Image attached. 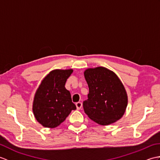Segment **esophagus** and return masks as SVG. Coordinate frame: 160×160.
Segmentation results:
<instances>
[{"instance_id":"obj_1","label":"esophagus","mask_w":160,"mask_h":160,"mask_svg":"<svg viewBox=\"0 0 160 160\" xmlns=\"http://www.w3.org/2000/svg\"><path fill=\"white\" fill-rule=\"evenodd\" d=\"M76 105L77 109H78V110H80V108H82V103L80 102H77V103L76 104Z\"/></svg>"}]
</instances>
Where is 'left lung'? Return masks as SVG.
Returning a JSON list of instances; mask_svg holds the SVG:
<instances>
[{"label":"left lung","mask_w":160,"mask_h":160,"mask_svg":"<svg viewBox=\"0 0 160 160\" xmlns=\"http://www.w3.org/2000/svg\"><path fill=\"white\" fill-rule=\"evenodd\" d=\"M84 75L89 89L88 99L83 102L84 113L100 125L120 120L127 108L128 97L117 75L102 67L87 69Z\"/></svg>","instance_id":"8db88e82"}]
</instances>
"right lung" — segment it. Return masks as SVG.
Masks as SVG:
<instances>
[{"label": "right lung", "mask_w": 160, "mask_h": 160, "mask_svg": "<svg viewBox=\"0 0 160 160\" xmlns=\"http://www.w3.org/2000/svg\"><path fill=\"white\" fill-rule=\"evenodd\" d=\"M72 69L53 70L42 80L33 102V113L40 124L55 128L63 122L76 107L65 83Z\"/></svg>", "instance_id": "right-lung-1"}]
</instances>
